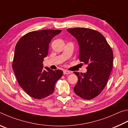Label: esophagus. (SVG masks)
<instances>
[{"label":"esophagus","mask_w":128,"mask_h":128,"mask_svg":"<svg viewBox=\"0 0 128 128\" xmlns=\"http://www.w3.org/2000/svg\"><path fill=\"white\" fill-rule=\"evenodd\" d=\"M71 74V72L69 71L68 70H64V75H68V74Z\"/></svg>","instance_id":"obj_1"}]
</instances>
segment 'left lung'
I'll list each match as a JSON object with an SVG mask.
<instances>
[{
	"mask_svg": "<svg viewBox=\"0 0 128 128\" xmlns=\"http://www.w3.org/2000/svg\"><path fill=\"white\" fill-rule=\"evenodd\" d=\"M67 31L79 46V58L88 64L86 73L74 72L78 78L75 94L84 100H91L101 93L112 69L114 55L105 38L100 32L88 28H72Z\"/></svg>",
	"mask_w": 128,
	"mask_h": 128,
	"instance_id": "left-lung-1",
	"label": "left lung"
}]
</instances>
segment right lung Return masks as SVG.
<instances>
[{
  "label": "right lung",
  "instance_id": "1",
  "mask_svg": "<svg viewBox=\"0 0 128 128\" xmlns=\"http://www.w3.org/2000/svg\"><path fill=\"white\" fill-rule=\"evenodd\" d=\"M59 30L31 31L21 38L15 47L12 64L20 86L30 97L42 99L54 90L56 82L63 75L60 70H43L44 58L48 54L49 44Z\"/></svg>",
  "mask_w": 128,
  "mask_h": 128
}]
</instances>
